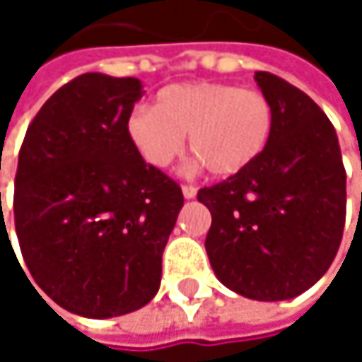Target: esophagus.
I'll return each mask as SVG.
<instances>
[{"label": "esophagus", "mask_w": 362, "mask_h": 362, "mask_svg": "<svg viewBox=\"0 0 362 362\" xmlns=\"http://www.w3.org/2000/svg\"><path fill=\"white\" fill-rule=\"evenodd\" d=\"M182 194H184V199H194L197 197V188L190 186V184H184L182 186Z\"/></svg>", "instance_id": "obj_1"}]
</instances>
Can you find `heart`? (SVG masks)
I'll return each mask as SVG.
<instances>
[{
	"mask_svg": "<svg viewBox=\"0 0 362 362\" xmlns=\"http://www.w3.org/2000/svg\"><path fill=\"white\" fill-rule=\"evenodd\" d=\"M274 127L266 94L230 83H174L155 96L153 107H136L125 134L136 153L153 168H170L184 148L218 178H230L262 157Z\"/></svg>",
	"mask_w": 362,
	"mask_h": 362,
	"instance_id": "obj_1",
	"label": "heart"
}]
</instances>
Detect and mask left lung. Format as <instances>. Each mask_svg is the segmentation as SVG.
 I'll return each instance as SVG.
<instances>
[{
    "instance_id": "1",
    "label": "left lung",
    "mask_w": 362,
    "mask_h": 362,
    "mask_svg": "<svg viewBox=\"0 0 362 362\" xmlns=\"http://www.w3.org/2000/svg\"><path fill=\"white\" fill-rule=\"evenodd\" d=\"M274 109L262 157L245 172L205 186L211 211L205 250L222 285L279 302L310 289L331 266L346 222V170L321 107L285 79L257 71Z\"/></svg>"
}]
</instances>
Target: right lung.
Segmentation results:
<instances>
[{"mask_svg": "<svg viewBox=\"0 0 362 362\" xmlns=\"http://www.w3.org/2000/svg\"><path fill=\"white\" fill-rule=\"evenodd\" d=\"M140 98L136 77L79 75L39 109L18 153L21 252L39 289L79 317H121L155 298L184 205L125 134Z\"/></svg>", "mask_w": 362, "mask_h": 362, "instance_id": "obj_1", "label": "right lung"}]
</instances>
